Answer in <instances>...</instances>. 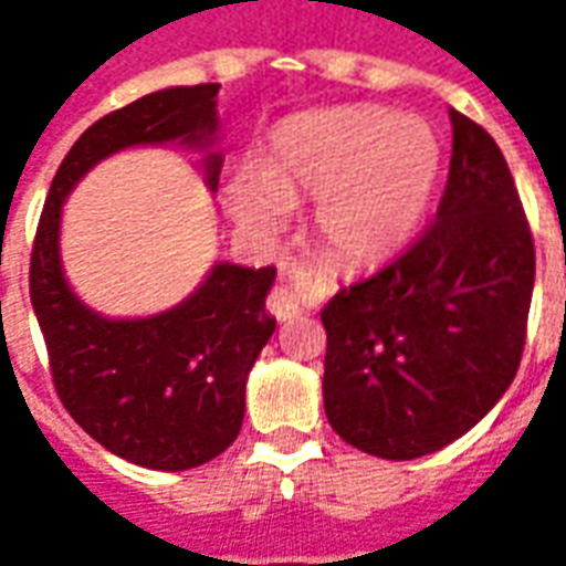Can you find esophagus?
I'll use <instances>...</instances> for the list:
<instances>
[{"instance_id":"1","label":"esophagus","mask_w":566,"mask_h":566,"mask_svg":"<svg viewBox=\"0 0 566 566\" xmlns=\"http://www.w3.org/2000/svg\"><path fill=\"white\" fill-rule=\"evenodd\" d=\"M306 272L294 266V263H284L282 266V284L272 287L270 300H266V308L270 315H275L279 321H291L303 312V291H300V282H303Z\"/></svg>"}]
</instances>
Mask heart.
I'll return each mask as SVG.
<instances>
[{
    "label": "heart",
    "mask_w": 566,
    "mask_h": 566,
    "mask_svg": "<svg viewBox=\"0 0 566 566\" xmlns=\"http://www.w3.org/2000/svg\"><path fill=\"white\" fill-rule=\"evenodd\" d=\"M258 169L223 187V206L242 230L275 235L291 206L315 199L321 248L348 270H373L397 258L424 221L442 142L421 117L339 105L279 124Z\"/></svg>",
    "instance_id": "heart-1"
}]
</instances>
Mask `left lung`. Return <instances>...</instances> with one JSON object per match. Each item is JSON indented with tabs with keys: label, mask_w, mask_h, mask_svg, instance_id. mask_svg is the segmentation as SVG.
<instances>
[{
	"label": "left lung",
	"mask_w": 566,
	"mask_h": 566,
	"mask_svg": "<svg viewBox=\"0 0 566 566\" xmlns=\"http://www.w3.org/2000/svg\"><path fill=\"white\" fill-rule=\"evenodd\" d=\"M451 117L437 221L321 312L324 412L355 449L412 461L494 409L522 364L536 254L497 142Z\"/></svg>",
	"instance_id": "1"
}]
</instances>
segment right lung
Wrapping results in <instances>:
<instances>
[{
  "instance_id": "obj_1",
  "label": "right lung",
  "mask_w": 566,
  "mask_h": 566,
  "mask_svg": "<svg viewBox=\"0 0 566 566\" xmlns=\"http://www.w3.org/2000/svg\"><path fill=\"white\" fill-rule=\"evenodd\" d=\"M221 84L169 87L99 117L60 163L30 260V296L60 400L99 446L148 470H190L239 437L245 381L270 343L266 294L275 270L214 263L193 294L148 318H105L69 287L60 263L63 202L105 157L136 145L181 142L206 154L218 190Z\"/></svg>"
}]
</instances>
